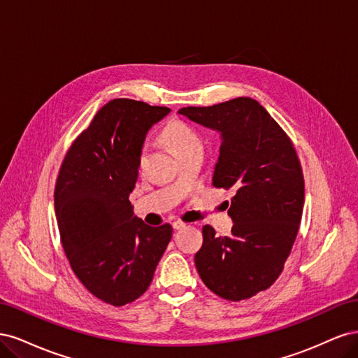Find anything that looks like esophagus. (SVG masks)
<instances>
[{"instance_id":"1","label":"esophagus","mask_w":358,"mask_h":358,"mask_svg":"<svg viewBox=\"0 0 358 358\" xmlns=\"http://www.w3.org/2000/svg\"><path fill=\"white\" fill-rule=\"evenodd\" d=\"M171 225H173V229H175V230H182V229H185V227H187V224L182 222V221H173Z\"/></svg>"}]
</instances>
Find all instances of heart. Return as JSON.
Wrapping results in <instances>:
<instances>
[{"label":"heart","instance_id":"1","mask_svg":"<svg viewBox=\"0 0 358 358\" xmlns=\"http://www.w3.org/2000/svg\"><path fill=\"white\" fill-rule=\"evenodd\" d=\"M162 137L167 140V143L173 148L176 155H182L189 150L203 149V140L200 134L194 129L191 125L183 121H171L166 125L164 131H162ZM146 159V148L143 146L140 149L138 158H137V166L143 167Z\"/></svg>","mask_w":358,"mask_h":358}]
</instances>
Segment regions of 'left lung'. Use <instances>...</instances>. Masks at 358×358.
Here are the masks:
<instances>
[{
	"mask_svg": "<svg viewBox=\"0 0 358 358\" xmlns=\"http://www.w3.org/2000/svg\"><path fill=\"white\" fill-rule=\"evenodd\" d=\"M179 113L221 133L212 185L236 189L231 233L215 236L213 227H203V245L194 257L197 272L216 296L251 299L275 284L297 237L305 179L294 145L249 96L182 107Z\"/></svg>",
	"mask_w": 358,
	"mask_h": 358,
	"instance_id": "8db88e82",
	"label": "left lung"
}]
</instances>
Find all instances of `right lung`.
<instances>
[{"mask_svg": "<svg viewBox=\"0 0 358 358\" xmlns=\"http://www.w3.org/2000/svg\"><path fill=\"white\" fill-rule=\"evenodd\" d=\"M169 107L115 99L96 112L71 143L55 185V213L64 252L91 294L124 306L149 288L171 239L170 224L146 225L129 194L148 129Z\"/></svg>", "mask_w": 358, "mask_h": 358, "instance_id": "add662e5", "label": "right lung"}]
</instances>
